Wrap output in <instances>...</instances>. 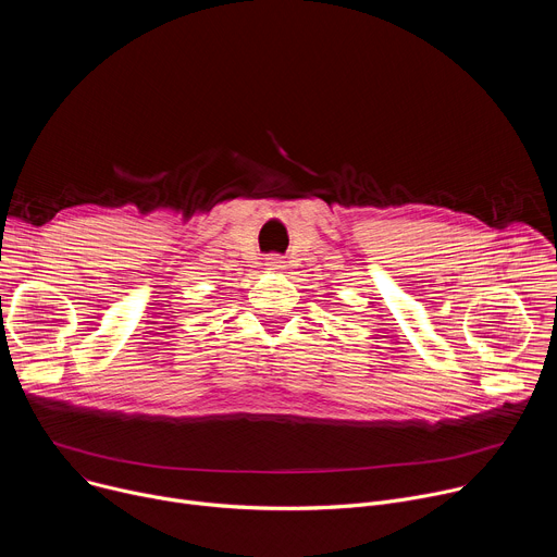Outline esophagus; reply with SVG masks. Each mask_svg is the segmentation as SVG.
Segmentation results:
<instances>
[{
    "mask_svg": "<svg viewBox=\"0 0 557 557\" xmlns=\"http://www.w3.org/2000/svg\"><path fill=\"white\" fill-rule=\"evenodd\" d=\"M267 267H269L271 271H280V269L284 267V258L277 256V253H271V256L267 258Z\"/></svg>",
    "mask_w": 557,
    "mask_h": 557,
    "instance_id": "esophagus-1",
    "label": "esophagus"
}]
</instances>
